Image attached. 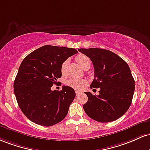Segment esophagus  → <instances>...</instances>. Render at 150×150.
Here are the masks:
<instances>
[{"label":"esophagus","mask_w":150,"mask_h":150,"mask_svg":"<svg viewBox=\"0 0 150 150\" xmlns=\"http://www.w3.org/2000/svg\"><path fill=\"white\" fill-rule=\"evenodd\" d=\"M81 93V92H80V91H76V96H79Z\"/></svg>","instance_id":"34e87169"}]
</instances>
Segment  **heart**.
Returning <instances> with one entry per match:
<instances>
[{
  "label": "heart",
  "instance_id": "obj_1",
  "mask_svg": "<svg viewBox=\"0 0 150 150\" xmlns=\"http://www.w3.org/2000/svg\"><path fill=\"white\" fill-rule=\"evenodd\" d=\"M76 62L79 64V65L83 69H85L86 67L88 65H91V61L90 59L86 55L82 54H79L76 57ZM67 64V61H65L62 64L61 67L62 73L64 74L66 69V67ZM87 81L83 79H69L66 81V84L68 86L73 88L75 90H81L82 88H83L86 85Z\"/></svg>",
  "mask_w": 150,
  "mask_h": 150
}]
</instances>
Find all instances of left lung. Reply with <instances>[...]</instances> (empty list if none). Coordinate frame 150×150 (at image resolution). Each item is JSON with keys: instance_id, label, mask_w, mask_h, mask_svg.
Wrapping results in <instances>:
<instances>
[{"instance_id": "left-lung-1", "label": "left lung", "mask_w": 150, "mask_h": 150, "mask_svg": "<svg viewBox=\"0 0 150 150\" xmlns=\"http://www.w3.org/2000/svg\"><path fill=\"white\" fill-rule=\"evenodd\" d=\"M91 60L94 79L91 88H100L99 95L85 92L88 101L83 105L88 117L100 122H112L129 109L134 91L130 69L117 54L99 48L79 49Z\"/></svg>"}]
</instances>
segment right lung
Returning a JSON list of instances; mask_svg holds the SVG:
<instances>
[{
  "instance_id": "add662e5",
  "label": "right lung",
  "mask_w": 150,
  "mask_h": 150,
  "mask_svg": "<svg viewBox=\"0 0 150 150\" xmlns=\"http://www.w3.org/2000/svg\"><path fill=\"white\" fill-rule=\"evenodd\" d=\"M77 52L73 48L45 45L22 62L13 88L20 108L32 122L49 127L67 116L74 90L67 86L62 91H52L51 87L62 77L63 62Z\"/></svg>"
}]
</instances>
